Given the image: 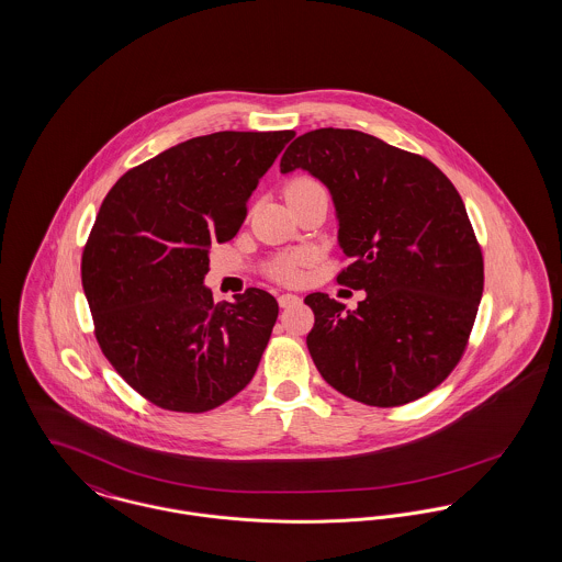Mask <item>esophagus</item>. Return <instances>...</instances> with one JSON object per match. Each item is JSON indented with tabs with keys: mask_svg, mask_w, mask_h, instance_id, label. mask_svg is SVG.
<instances>
[{
	"mask_svg": "<svg viewBox=\"0 0 562 562\" xmlns=\"http://www.w3.org/2000/svg\"><path fill=\"white\" fill-rule=\"evenodd\" d=\"M278 303H280L282 307H291V305L300 303V297H297V295H291V293H284V295L278 297Z\"/></svg>",
	"mask_w": 562,
	"mask_h": 562,
	"instance_id": "1",
	"label": "esophagus"
}]
</instances>
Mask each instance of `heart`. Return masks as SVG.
I'll return each instance as SVG.
<instances>
[{
	"mask_svg": "<svg viewBox=\"0 0 562 562\" xmlns=\"http://www.w3.org/2000/svg\"><path fill=\"white\" fill-rule=\"evenodd\" d=\"M321 183L312 177H295L293 181H289L286 186V194L295 192V190H307V188H318ZM305 259L303 255H282L273 260L269 273L273 280L282 282V284H295L302 278V267Z\"/></svg>",
	"mask_w": 562,
	"mask_h": 562,
	"instance_id": "b5f03b06",
	"label": "heart"
}]
</instances>
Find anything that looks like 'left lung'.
<instances>
[{
    "label": "left lung",
    "mask_w": 562,
    "mask_h": 562,
    "mask_svg": "<svg viewBox=\"0 0 562 562\" xmlns=\"http://www.w3.org/2000/svg\"><path fill=\"white\" fill-rule=\"evenodd\" d=\"M303 169L334 199L350 262L338 284L357 310L312 293L307 350L321 376L368 406H402L462 359L483 293V257L464 201L428 158L359 130L297 136L280 171Z\"/></svg>",
    "instance_id": "obj_1"
}]
</instances>
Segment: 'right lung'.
<instances>
[{
	"mask_svg": "<svg viewBox=\"0 0 562 562\" xmlns=\"http://www.w3.org/2000/svg\"><path fill=\"white\" fill-rule=\"evenodd\" d=\"M293 136L224 130L183 140L122 175L102 201L81 260L93 334L151 404L205 413L252 381L278 302L248 289L214 303L203 280L212 244L237 235Z\"/></svg>",
	"mask_w": 562,
	"mask_h": 562,
	"instance_id": "right-lung-1",
	"label": "right lung"
}]
</instances>
